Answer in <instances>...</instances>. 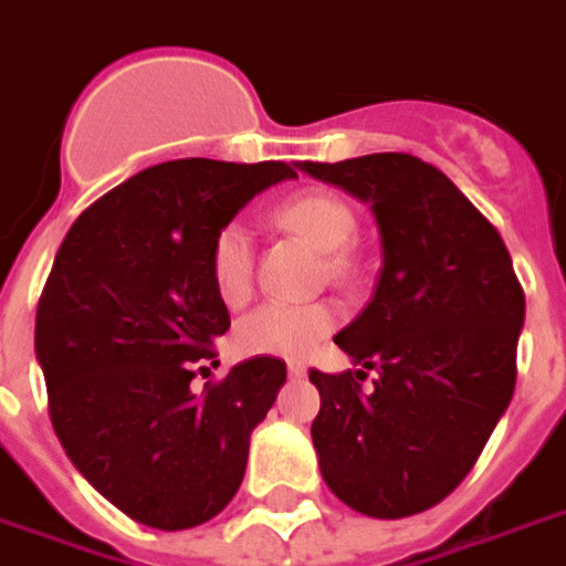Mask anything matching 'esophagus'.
I'll return each mask as SVG.
<instances>
[{"instance_id": "34e87169", "label": "esophagus", "mask_w": 566, "mask_h": 566, "mask_svg": "<svg viewBox=\"0 0 566 566\" xmlns=\"http://www.w3.org/2000/svg\"><path fill=\"white\" fill-rule=\"evenodd\" d=\"M287 375L291 378H305V366L303 363H287Z\"/></svg>"}]
</instances>
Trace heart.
Returning a JSON list of instances; mask_svg holds the SVG:
<instances>
[{"label": "heart", "instance_id": "1", "mask_svg": "<svg viewBox=\"0 0 566 566\" xmlns=\"http://www.w3.org/2000/svg\"><path fill=\"white\" fill-rule=\"evenodd\" d=\"M272 219L282 230H291L312 249L329 254L326 266L333 275H345L347 258L342 254L354 240L357 219L345 200L329 191H303L275 207ZM209 275L216 294L230 308H240L251 296L254 275V242L242 221H228L216 233L209 249ZM338 324L336 305L329 303H263L242 317L233 342L249 357L300 359L333 333Z\"/></svg>", "mask_w": 566, "mask_h": 566}]
</instances>
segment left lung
Returning a JSON list of instances; mask_svg holds the SVG:
<instances>
[{"label": "left lung", "mask_w": 566, "mask_h": 566, "mask_svg": "<svg viewBox=\"0 0 566 566\" xmlns=\"http://www.w3.org/2000/svg\"><path fill=\"white\" fill-rule=\"evenodd\" d=\"M296 167L368 203L380 233L375 294L336 336L363 368L308 371L321 474L363 516H413L462 483L513 399L522 284L497 230L438 167L405 153Z\"/></svg>", "instance_id": "1"}]
</instances>
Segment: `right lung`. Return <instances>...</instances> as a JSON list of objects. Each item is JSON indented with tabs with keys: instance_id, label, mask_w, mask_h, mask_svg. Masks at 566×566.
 Masks as SVG:
<instances>
[{
	"instance_id": "obj_1",
	"label": "right lung",
	"mask_w": 566,
	"mask_h": 566,
	"mask_svg": "<svg viewBox=\"0 0 566 566\" xmlns=\"http://www.w3.org/2000/svg\"><path fill=\"white\" fill-rule=\"evenodd\" d=\"M294 177L284 161L146 167L95 200L60 245L35 317L50 422L92 489L140 525L195 528L240 489L251 432L287 368L254 357L191 389L230 329L209 249L254 195Z\"/></svg>"
}]
</instances>
